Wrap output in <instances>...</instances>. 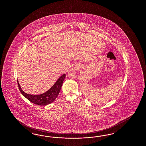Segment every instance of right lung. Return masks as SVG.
Masks as SVG:
<instances>
[{"mask_svg": "<svg viewBox=\"0 0 146 146\" xmlns=\"http://www.w3.org/2000/svg\"><path fill=\"white\" fill-rule=\"evenodd\" d=\"M65 74L62 75L49 90L45 93L38 95H29L24 92L22 89L21 88L18 80H17V82L20 92L29 101L38 106H46L53 102L57 97L60 89L62 88V82L65 78Z\"/></svg>", "mask_w": 146, "mask_h": 146, "instance_id": "1", "label": "right lung"}]
</instances>
